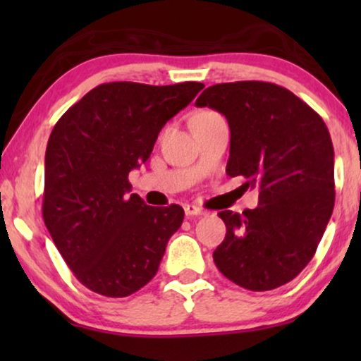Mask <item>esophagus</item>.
Masks as SVG:
<instances>
[{
	"label": "esophagus",
	"instance_id": "1",
	"mask_svg": "<svg viewBox=\"0 0 361 361\" xmlns=\"http://www.w3.org/2000/svg\"><path fill=\"white\" fill-rule=\"evenodd\" d=\"M184 212H185L187 216H200V215H205V212L202 210L200 207L192 205V204L184 205Z\"/></svg>",
	"mask_w": 361,
	"mask_h": 361
}]
</instances>
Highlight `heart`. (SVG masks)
I'll return each instance as SVG.
<instances>
[{"label":"heart","instance_id":"b5f03b06","mask_svg":"<svg viewBox=\"0 0 361 361\" xmlns=\"http://www.w3.org/2000/svg\"><path fill=\"white\" fill-rule=\"evenodd\" d=\"M214 115H216V113H212V111H202V113H199V115H195V116H194V120H195V118H209V116H214Z\"/></svg>","mask_w":361,"mask_h":361}]
</instances>
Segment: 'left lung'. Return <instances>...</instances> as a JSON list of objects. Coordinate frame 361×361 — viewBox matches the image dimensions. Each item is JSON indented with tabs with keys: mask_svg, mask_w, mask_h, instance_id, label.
I'll list each match as a JSON object with an SVG mask.
<instances>
[{
	"mask_svg": "<svg viewBox=\"0 0 361 361\" xmlns=\"http://www.w3.org/2000/svg\"><path fill=\"white\" fill-rule=\"evenodd\" d=\"M230 126L226 174L259 190V205L220 212L225 240L214 251L220 273L250 290L293 281L309 261L335 204L334 146L319 113L269 82L216 83L197 98Z\"/></svg>",
	"mask_w": 361,
	"mask_h": 361,
	"instance_id": "8db88e82",
	"label": "left lung"
}]
</instances>
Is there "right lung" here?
I'll list each match as a JSON object with an SVG mask.
<instances>
[{
  "label": "right lung",
  "mask_w": 361,
  "mask_h": 361,
  "mask_svg": "<svg viewBox=\"0 0 361 361\" xmlns=\"http://www.w3.org/2000/svg\"><path fill=\"white\" fill-rule=\"evenodd\" d=\"M204 83H102L56 123L46 149L42 216L73 276L126 298L154 278L184 209L149 207L128 174L147 161L162 126Z\"/></svg>",
  "instance_id": "add662e5"
}]
</instances>
